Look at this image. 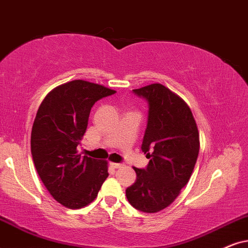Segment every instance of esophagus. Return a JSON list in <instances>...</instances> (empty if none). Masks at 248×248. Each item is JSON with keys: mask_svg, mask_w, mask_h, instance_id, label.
I'll return each instance as SVG.
<instances>
[{"mask_svg": "<svg viewBox=\"0 0 248 248\" xmlns=\"http://www.w3.org/2000/svg\"><path fill=\"white\" fill-rule=\"evenodd\" d=\"M109 166H111V167L115 168V169H118V168L121 167L122 164H117V162H109Z\"/></svg>", "mask_w": 248, "mask_h": 248, "instance_id": "34e87169", "label": "esophagus"}]
</instances>
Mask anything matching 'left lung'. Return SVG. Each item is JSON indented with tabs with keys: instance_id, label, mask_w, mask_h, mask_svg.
<instances>
[{
	"instance_id": "1",
	"label": "left lung",
	"mask_w": 248,
	"mask_h": 248,
	"mask_svg": "<svg viewBox=\"0 0 248 248\" xmlns=\"http://www.w3.org/2000/svg\"><path fill=\"white\" fill-rule=\"evenodd\" d=\"M133 92L149 104L142 151L145 169L134 167L136 182L127 187L130 205L144 213L168 207L186 186L199 153V133L192 112L176 93L160 83Z\"/></svg>"
}]
</instances>
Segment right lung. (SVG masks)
<instances>
[{"instance_id": "add662e5", "label": "right lung", "mask_w": 248, "mask_h": 248, "mask_svg": "<svg viewBox=\"0 0 248 248\" xmlns=\"http://www.w3.org/2000/svg\"><path fill=\"white\" fill-rule=\"evenodd\" d=\"M114 90L74 80L52 89L41 103L31 134V152L41 181L65 207L93 202L108 178V161L81 155L77 147L88 126L90 109Z\"/></svg>"}]
</instances>
